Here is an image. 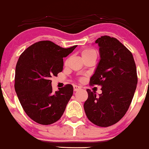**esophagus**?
<instances>
[{
    "label": "esophagus",
    "mask_w": 149,
    "mask_h": 149,
    "mask_svg": "<svg viewBox=\"0 0 149 149\" xmlns=\"http://www.w3.org/2000/svg\"><path fill=\"white\" fill-rule=\"evenodd\" d=\"M73 89H74V91H76L79 90V89H81V87L78 86V85H73Z\"/></svg>",
    "instance_id": "1"
}]
</instances>
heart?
Here are the masks:
<instances>
[{"mask_svg":"<svg viewBox=\"0 0 149 149\" xmlns=\"http://www.w3.org/2000/svg\"><path fill=\"white\" fill-rule=\"evenodd\" d=\"M82 58H86L91 56H97V53L93 49H85L81 53Z\"/></svg>","mask_w":149,"mask_h":149,"instance_id":"b5f03b06","label":"heart"}]
</instances>
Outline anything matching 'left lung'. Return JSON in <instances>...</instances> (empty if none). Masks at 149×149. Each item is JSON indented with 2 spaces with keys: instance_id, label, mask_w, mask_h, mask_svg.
Segmentation results:
<instances>
[{
  "instance_id": "1",
  "label": "left lung",
  "mask_w": 149,
  "mask_h": 149,
  "mask_svg": "<svg viewBox=\"0 0 149 149\" xmlns=\"http://www.w3.org/2000/svg\"><path fill=\"white\" fill-rule=\"evenodd\" d=\"M100 60L89 84L102 87L96 96L87 89L84 110L91 123L109 127L117 123L129 109L138 83L136 66L132 54L117 38L102 36L95 40Z\"/></svg>"
}]
</instances>
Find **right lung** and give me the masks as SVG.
<instances>
[{"instance_id": "obj_1", "label": "right lung", "mask_w": 149, "mask_h": 149, "mask_svg": "<svg viewBox=\"0 0 149 149\" xmlns=\"http://www.w3.org/2000/svg\"><path fill=\"white\" fill-rule=\"evenodd\" d=\"M77 47L66 49L50 40H42L20 55L15 67V90L25 113L36 123L50 125L64 113L72 95V85H66L53 92L50 79L62 72L63 58Z\"/></svg>"}]
</instances>
